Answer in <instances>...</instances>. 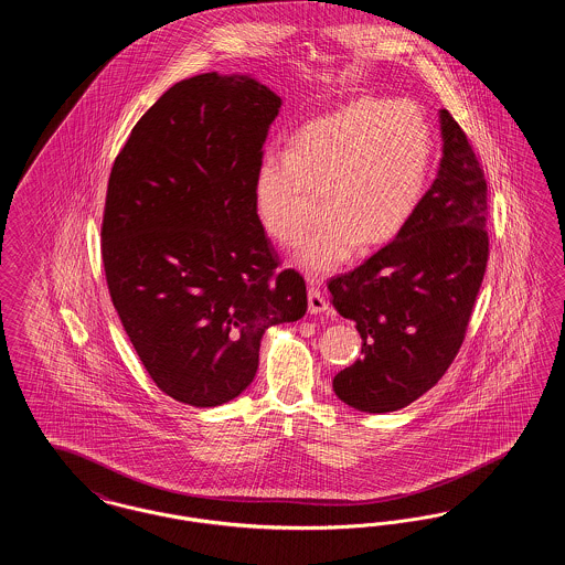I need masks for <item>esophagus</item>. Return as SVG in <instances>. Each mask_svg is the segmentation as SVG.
Listing matches in <instances>:
<instances>
[{"label":"esophagus","mask_w":565,"mask_h":565,"mask_svg":"<svg viewBox=\"0 0 565 565\" xmlns=\"http://www.w3.org/2000/svg\"><path fill=\"white\" fill-rule=\"evenodd\" d=\"M309 313L311 316H318V313H328L330 311V305H328V300L323 298L322 292H320V288L311 281V286H309Z\"/></svg>","instance_id":"1"}]
</instances>
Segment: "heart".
<instances>
[{"instance_id":"1","label":"heart","mask_w":565,"mask_h":565,"mask_svg":"<svg viewBox=\"0 0 565 565\" xmlns=\"http://www.w3.org/2000/svg\"><path fill=\"white\" fill-rule=\"evenodd\" d=\"M434 139L415 104L360 99L295 135L288 152H267L254 171V212L270 239L295 245L320 196L322 222L296 252L309 275L339 269L353 249L396 239L430 175Z\"/></svg>"}]
</instances>
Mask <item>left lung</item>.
<instances>
[{"label": "left lung", "mask_w": 565, "mask_h": 565, "mask_svg": "<svg viewBox=\"0 0 565 565\" xmlns=\"http://www.w3.org/2000/svg\"><path fill=\"white\" fill-rule=\"evenodd\" d=\"M438 122L443 159L411 222L364 265L328 281L332 305L362 337V358L332 379V390L364 413L404 408L438 383L483 284V171L447 109Z\"/></svg>", "instance_id": "8db88e82"}]
</instances>
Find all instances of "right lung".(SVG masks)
Returning <instances> with one entry per match:
<instances>
[{"instance_id":"right-lung-1","label":"right lung","mask_w":565,"mask_h":565,"mask_svg":"<svg viewBox=\"0 0 565 565\" xmlns=\"http://www.w3.org/2000/svg\"><path fill=\"white\" fill-rule=\"evenodd\" d=\"M279 108L247 74L175 82L111 167L102 228L109 296L148 375L178 403L237 398L267 328L307 311L302 277L275 273L252 196Z\"/></svg>"}]
</instances>
